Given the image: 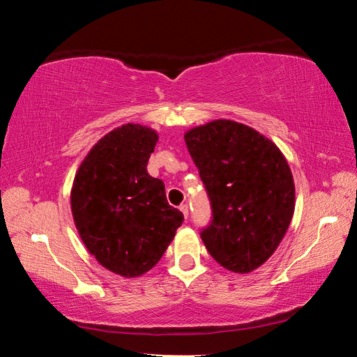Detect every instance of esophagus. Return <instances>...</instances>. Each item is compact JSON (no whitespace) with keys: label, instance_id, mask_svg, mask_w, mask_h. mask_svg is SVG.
Masks as SVG:
<instances>
[{"label":"esophagus","instance_id":"1","mask_svg":"<svg viewBox=\"0 0 357 357\" xmlns=\"http://www.w3.org/2000/svg\"><path fill=\"white\" fill-rule=\"evenodd\" d=\"M179 209H181V213L184 214V217L189 215V206H187V204H181Z\"/></svg>","mask_w":357,"mask_h":357}]
</instances>
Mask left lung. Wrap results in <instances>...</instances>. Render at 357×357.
Returning <instances> with one entry per match:
<instances>
[{
    "mask_svg": "<svg viewBox=\"0 0 357 357\" xmlns=\"http://www.w3.org/2000/svg\"><path fill=\"white\" fill-rule=\"evenodd\" d=\"M184 140L213 208L204 245L225 269L252 273L279 247L294 213L285 155L269 138L229 119L187 130Z\"/></svg>",
    "mask_w": 357,
    "mask_h": 357,
    "instance_id": "1",
    "label": "left lung"
}]
</instances>
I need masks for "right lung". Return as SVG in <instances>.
<instances>
[{"mask_svg": "<svg viewBox=\"0 0 357 357\" xmlns=\"http://www.w3.org/2000/svg\"><path fill=\"white\" fill-rule=\"evenodd\" d=\"M159 135L124 124L94 144L78 167L70 208L88 252L112 273L140 277L159 263L184 220L168 204L165 185L149 176Z\"/></svg>", "mask_w": 357, "mask_h": 357, "instance_id": "right-lung-1", "label": "right lung"}]
</instances>
